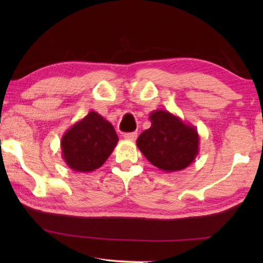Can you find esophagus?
<instances>
[{"mask_svg":"<svg viewBox=\"0 0 263 263\" xmlns=\"http://www.w3.org/2000/svg\"><path fill=\"white\" fill-rule=\"evenodd\" d=\"M136 138H138V133H127V134H124V139L125 140H129V141H135Z\"/></svg>","mask_w":263,"mask_h":263,"instance_id":"esophagus-1","label":"esophagus"}]
</instances>
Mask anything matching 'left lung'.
Returning a JSON list of instances; mask_svg holds the SVG:
<instances>
[{
  "label": "left lung",
  "instance_id": "1",
  "mask_svg": "<svg viewBox=\"0 0 263 263\" xmlns=\"http://www.w3.org/2000/svg\"><path fill=\"white\" fill-rule=\"evenodd\" d=\"M151 127L142 132L136 145L146 159L164 172L184 170L199 154V133L166 110L149 114Z\"/></svg>",
  "mask_w": 263,
  "mask_h": 263
}]
</instances>
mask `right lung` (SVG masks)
I'll return each instance as SVG.
<instances>
[{"instance_id":"add662e5","label":"right lung","mask_w":263,"mask_h":263,"mask_svg":"<svg viewBox=\"0 0 263 263\" xmlns=\"http://www.w3.org/2000/svg\"><path fill=\"white\" fill-rule=\"evenodd\" d=\"M117 142L112 124L96 111H89L64 133L61 148L68 167L87 174L105 163Z\"/></svg>"}]
</instances>
